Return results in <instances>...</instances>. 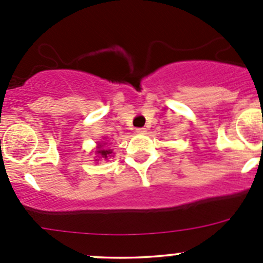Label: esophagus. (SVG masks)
<instances>
[{
	"mask_svg": "<svg viewBox=\"0 0 263 263\" xmlns=\"http://www.w3.org/2000/svg\"><path fill=\"white\" fill-rule=\"evenodd\" d=\"M136 132L140 135H144V134H146V128H144V127H140V128H136Z\"/></svg>",
	"mask_w": 263,
	"mask_h": 263,
	"instance_id": "obj_1",
	"label": "esophagus"
}]
</instances>
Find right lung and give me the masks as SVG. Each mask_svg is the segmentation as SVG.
<instances>
[{"mask_svg": "<svg viewBox=\"0 0 263 263\" xmlns=\"http://www.w3.org/2000/svg\"><path fill=\"white\" fill-rule=\"evenodd\" d=\"M98 154H100L103 158H107L108 154H110V151L109 150H99V151H98Z\"/></svg>", "mask_w": 263, "mask_h": 263, "instance_id": "add662e5", "label": "right lung"}]
</instances>
